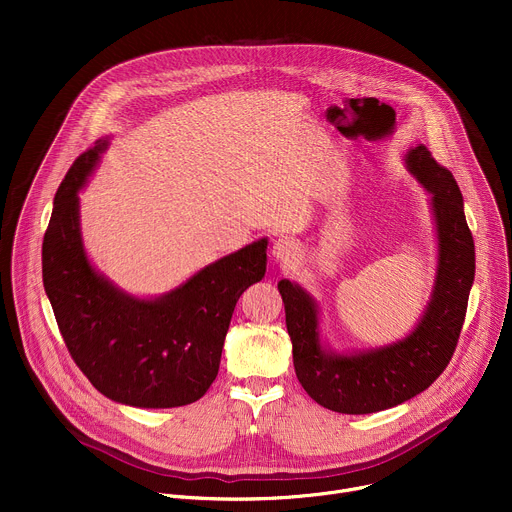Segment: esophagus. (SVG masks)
<instances>
[{"instance_id": "1", "label": "esophagus", "mask_w": 512, "mask_h": 512, "mask_svg": "<svg viewBox=\"0 0 512 512\" xmlns=\"http://www.w3.org/2000/svg\"><path fill=\"white\" fill-rule=\"evenodd\" d=\"M273 259L279 263V265H289L291 261H294L298 255H300V247L296 245L294 239L289 237H279L275 243H273Z\"/></svg>"}]
</instances>
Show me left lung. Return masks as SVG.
I'll use <instances>...</instances> for the list:
<instances>
[{"label":"left lung","instance_id":"obj_1","mask_svg":"<svg viewBox=\"0 0 512 512\" xmlns=\"http://www.w3.org/2000/svg\"><path fill=\"white\" fill-rule=\"evenodd\" d=\"M407 166L431 192L440 267L425 316L405 340L350 356L324 352L312 298L287 279L277 283L298 381L330 411L364 415L409 401L446 371L458 346L476 269L462 192L452 172L437 164L425 145L407 154Z\"/></svg>","mask_w":512,"mask_h":512}]
</instances>
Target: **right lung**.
Listing matches in <instances>:
<instances>
[{
    "label": "right lung",
    "mask_w": 512,
    "mask_h": 512,
    "mask_svg": "<svg viewBox=\"0 0 512 512\" xmlns=\"http://www.w3.org/2000/svg\"><path fill=\"white\" fill-rule=\"evenodd\" d=\"M107 139L95 141L60 182L42 243V279L77 367L105 397L148 409L198 401L218 375L225 336L243 291L265 275L267 241L204 267L172 294L135 300L87 261L79 188Z\"/></svg>",
    "instance_id": "1"
}]
</instances>
